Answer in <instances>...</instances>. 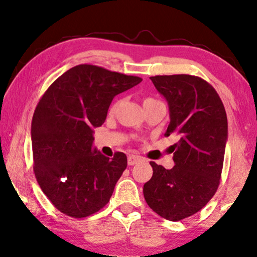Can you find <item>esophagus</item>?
Returning a JSON list of instances; mask_svg holds the SVG:
<instances>
[{"label":"esophagus","instance_id":"34e87169","mask_svg":"<svg viewBox=\"0 0 257 257\" xmlns=\"http://www.w3.org/2000/svg\"><path fill=\"white\" fill-rule=\"evenodd\" d=\"M140 160H142L140 159V157L135 156V154H131V156H128V158H127V164L130 165V166H133V165L138 164Z\"/></svg>","mask_w":257,"mask_h":257}]
</instances>
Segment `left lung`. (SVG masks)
Returning <instances> with one entry per match:
<instances>
[{"label":"left lung","instance_id":"8db88e82","mask_svg":"<svg viewBox=\"0 0 257 257\" xmlns=\"http://www.w3.org/2000/svg\"><path fill=\"white\" fill-rule=\"evenodd\" d=\"M151 80L167 100L175 136L171 170L151 161L153 175L144 185L150 208L164 219L180 221L198 213L219 187L228 138L224 106L215 89L191 75L154 76Z\"/></svg>","mask_w":257,"mask_h":257}]
</instances>
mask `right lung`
Returning a JSON list of instances; mask_svg holds the SVG:
<instances>
[{
    "instance_id": "obj_1",
    "label": "right lung",
    "mask_w": 257,
    "mask_h": 257,
    "mask_svg": "<svg viewBox=\"0 0 257 257\" xmlns=\"http://www.w3.org/2000/svg\"><path fill=\"white\" fill-rule=\"evenodd\" d=\"M142 80L80 64L58 77L38 101L31 122L34 172L59 212L80 219L110 201L127 158L93 149V128L104 124L113 98Z\"/></svg>"
}]
</instances>
